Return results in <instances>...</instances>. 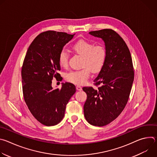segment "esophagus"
<instances>
[{
  "mask_svg": "<svg viewBox=\"0 0 157 157\" xmlns=\"http://www.w3.org/2000/svg\"><path fill=\"white\" fill-rule=\"evenodd\" d=\"M76 89L78 91H81L82 90V87L80 86H76Z\"/></svg>",
  "mask_w": 157,
  "mask_h": 157,
  "instance_id": "obj_1",
  "label": "esophagus"
}]
</instances>
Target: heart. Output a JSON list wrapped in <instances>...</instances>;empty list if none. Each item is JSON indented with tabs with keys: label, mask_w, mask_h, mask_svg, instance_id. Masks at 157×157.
<instances>
[{
	"label": "heart",
	"mask_w": 157,
	"mask_h": 157,
	"mask_svg": "<svg viewBox=\"0 0 157 157\" xmlns=\"http://www.w3.org/2000/svg\"><path fill=\"white\" fill-rule=\"evenodd\" d=\"M72 49L79 55L82 56V66L79 70L71 71L65 76L66 80L72 83L82 85L85 84L90 76L91 72L99 73L103 68L105 63L106 52L102 45L94 44L84 40H79L72 47ZM68 55L62 50L58 57V62L61 67L68 65Z\"/></svg>",
	"instance_id": "obj_1"
}]
</instances>
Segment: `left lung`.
I'll return each mask as SVG.
<instances>
[{"instance_id": "left-lung-1", "label": "left lung", "mask_w": 157, "mask_h": 157, "mask_svg": "<svg viewBox=\"0 0 157 157\" xmlns=\"http://www.w3.org/2000/svg\"><path fill=\"white\" fill-rule=\"evenodd\" d=\"M89 33L104 41L106 57L102 69L94 80L100 86L97 89L82 87L87 94L84 114L89 124L101 127L115 120L125 107L134 71L130 51L117 33L104 29Z\"/></svg>"}]
</instances>
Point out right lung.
<instances>
[{
  "instance_id": "add662e5",
  "label": "right lung",
  "mask_w": 157,
  "mask_h": 157,
  "mask_svg": "<svg viewBox=\"0 0 157 157\" xmlns=\"http://www.w3.org/2000/svg\"><path fill=\"white\" fill-rule=\"evenodd\" d=\"M75 35L55 31L40 33L29 47L22 66L25 101L34 117L46 126L55 125L63 119L66 105L76 93L71 82H63L61 89L52 86L53 78L59 76V55Z\"/></svg>"
}]
</instances>
